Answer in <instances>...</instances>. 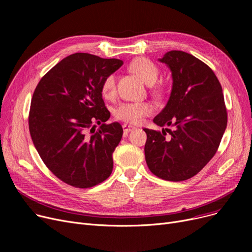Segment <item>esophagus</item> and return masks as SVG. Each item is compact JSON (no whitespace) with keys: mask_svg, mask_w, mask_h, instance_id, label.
Masks as SVG:
<instances>
[{"mask_svg":"<svg viewBox=\"0 0 252 252\" xmlns=\"http://www.w3.org/2000/svg\"><path fill=\"white\" fill-rule=\"evenodd\" d=\"M123 127H124V131H125V134H127V133H129V131H131V130H133V129H135V126H130V125H127V124H124Z\"/></svg>","mask_w":252,"mask_h":252,"instance_id":"34e87169","label":"esophagus"}]
</instances>
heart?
Returning <instances> with one entry per match:
<instances>
[{"mask_svg": "<svg viewBox=\"0 0 252 252\" xmlns=\"http://www.w3.org/2000/svg\"><path fill=\"white\" fill-rule=\"evenodd\" d=\"M130 70L140 76L143 81L152 85L158 77L157 66L149 59L137 58L130 63ZM102 95L105 98H113L116 94V77L109 74L104 78L101 86ZM154 111L153 105L149 102H125L116 108L115 116L117 119L127 124L138 125L143 119L152 114Z\"/></svg>", "mask_w": 252, "mask_h": 252, "instance_id": "heart-1", "label": "heart"}]
</instances>
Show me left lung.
Segmentation results:
<instances>
[{
  "label": "left lung",
  "mask_w": 252,
  "mask_h": 252,
  "mask_svg": "<svg viewBox=\"0 0 252 252\" xmlns=\"http://www.w3.org/2000/svg\"><path fill=\"white\" fill-rule=\"evenodd\" d=\"M159 61L170 69L173 88L153 122L174 129L144 128L145 158L156 177L181 182L197 175L215 156L227 127V109L219 79L204 62L183 51H169Z\"/></svg>",
  "instance_id": "left-lung-1"
}]
</instances>
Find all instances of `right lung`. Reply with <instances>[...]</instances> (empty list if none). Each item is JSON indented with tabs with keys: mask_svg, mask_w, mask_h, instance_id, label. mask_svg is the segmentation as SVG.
Listing matches in <instances>:
<instances>
[{
	"mask_svg": "<svg viewBox=\"0 0 252 252\" xmlns=\"http://www.w3.org/2000/svg\"><path fill=\"white\" fill-rule=\"evenodd\" d=\"M123 64L75 53L50 69L33 92L29 126L34 147L52 173L72 187H94L112 173L124 130L118 123L105 124L110 112L101 86Z\"/></svg>",
	"mask_w": 252,
	"mask_h": 252,
	"instance_id": "right-lung-1",
	"label": "right lung"
}]
</instances>
